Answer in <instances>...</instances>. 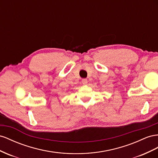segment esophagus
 I'll list each match as a JSON object with an SVG mask.
<instances>
[{
    "label": "esophagus",
    "mask_w": 158,
    "mask_h": 158,
    "mask_svg": "<svg viewBox=\"0 0 158 158\" xmlns=\"http://www.w3.org/2000/svg\"><path fill=\"white\" fill-rule=\"evenodd\" d=\"M87 83H88V81H87V79H82V83H83V85H87Z\"/></svg>",
    "instance_id": "34e87169"
}]
</instances>
